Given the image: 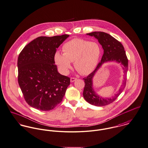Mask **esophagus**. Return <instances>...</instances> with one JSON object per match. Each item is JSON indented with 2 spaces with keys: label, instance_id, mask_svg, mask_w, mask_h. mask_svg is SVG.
I'll use <instances>...</instances> for the list:
<instances>
[{
  "label": "esophagus",
  "instance_id": "obj_1",
  "mask_svg": "<svg viewBox=\"0 0 148 148\" xmlns=\"http://www.w3.org/2000/svg\"><path fill=\"white\" fill-rule=\"evenodd\" d=\"M77 80V78H70V82H74L75 81Z\"/></svg>",
  "mask_w": 148,
  "mask_h": 148
}]
</instances>
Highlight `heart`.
I'll use <instances>...</instances> for the list:
<instances>
[{
	"label": "heart",
	"mask_w": 148,
	"mask_h": 148,
	"mask_svg": "<svg viewBox=\"0 0 148 148\" xmlns=\"http://www.w3.org/2000/svg\"><path fill=\"white\" fill-rule=\"evenodd\" d=\"M64 53L57 51L54 61L64 74H67L74 62L75 69L82 75L90 74L97 66L101 54L98 44L81 38H73L62 47Z\"/></svg>",
	"instance_id": "b5f03b06"
}]
</instances>
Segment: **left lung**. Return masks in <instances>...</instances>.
Here are the masks:
<instances>
[{"mask_svg":"<svg viewBox=\"0 0 148 148\" xmlns=\"http://www.w3.org/2000/svg\"><path fill=\"white\" fill-rule=\"evenodd\" d=\"M86 34L94 36L98 40L99 44L102 46L104 53L100 62L99 63L95 70L87 77L83 78L85 84L83 95L86 101L92 105L98 107L104 106L115 101L124 89L126 84L128 60L123 45L110 34L103 32H94ZM113 61L120 63L124 70L123 85L114 97L110 99L103 98L95 91L93 87V78L96 73L104 63Z\"/></svg>","mask_w":148,"mask_h":148,"instance_id":"left-lung-1","label":"left lung"}]
</instances>
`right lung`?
Wrapping results in <instances>:
<instances>
[{"instance_id":"right-lung-1","label":"right lung","mask_w":148,"mask_h":148,"mask_svg":"<svg viewBox=\"0 0 148 148\" xmlns=\"http://www.w3.org/2000/svg\"><path fill=\"white\" fill-rule=\"evenodd\" d=\"M69 37L68 34L38 37L20 52L17 60L18 82L31 107L48 111L62 101L70 79L58 73L54 54Z\"/></svg>"}]
</instances>
